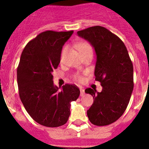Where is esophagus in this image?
I'll list each match as a JSON object with an SVG mask.
<instances>
[{
  "instance_id": "1",
  "label": "esophagus",
  "mask_w": 149,
  "mask_h": 149,
  "mask_svg": "<svg viewBox=\"0 0 149 149\" xmlns=\"http://www.w3.org/2000/svg\"><path fill=\"white\" fill-rule=\"evenodd\" d=\"M80 91H81V94H80V95L81 96V97H83L84 94H85V91H84V88H80Z\"/></svg>"
}]
</instances>
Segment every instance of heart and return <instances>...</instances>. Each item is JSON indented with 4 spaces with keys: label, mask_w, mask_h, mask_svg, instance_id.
Returning <instances> with one entry per match:
<instances>
[{
    "label": "heart",
    "mask_w": 149,
    "mask_h": 149,
    "mask_svg": "<svg viewBox=\"0 0 149 149\" xmlns=\"http://www.w3.org/2000/svg\"><path fill=\"white\" fill-rule=\"evenodd\" d=\"M77 48H78V49H79V52H80L81 55L82 54L86 53V52H93L92 48H91V45H90L87 42L79 43V44L78 45ZM66 52H67V47H64L63 49V50H62V52H61V61H63V60L64 57H65V55ZM75 79L78 81H81L82 78L79 75L77 74V75H75Z\"/></svg>",
    "instance_id": "b5f03b06"
}]
</instances>
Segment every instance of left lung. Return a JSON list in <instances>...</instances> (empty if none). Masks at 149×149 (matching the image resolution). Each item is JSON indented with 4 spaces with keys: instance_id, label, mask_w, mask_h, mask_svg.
<instances>
[{
    "instance_id": "left-lung-1",
    "label": "left lung",
    "mask_w": 149,
    "mask_h": 149,
    "mask_svg": "<svg viewBox=\"0 0 149 149\" xmlns=\"http://www.w3.org/2000/svg\"><path fill=\"white\" fill-rule=\"evenodd\" d=\"M77 34L95 50V80L102 86L101 92L85 90L94 99L87 116L95 125H107L119 119L128 105L133 89V63L123 41L106 28L91 26Z\"/></svg>"
}]
</instances>
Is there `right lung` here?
<instances>
[{
	"label": "right lung",
	"instance_id": "right-lung-1",
	"mask_svg": "<svg viewBox=\"0 0 149 149\" xmlns=\"http://www.w3.org/2000/svg\"><path fill=\"white\" fill-rule=\"evenodd\" d=\"M73 31H46L31 40L24 49L17 69L19 97L34 121L55 127L67 123L70 103L79 97L76 86L54 85L52 73L61 62L63 46Z\"/></svg>",
	"mask_w": 149,
	"mask_h": 149
}]
</instances>
